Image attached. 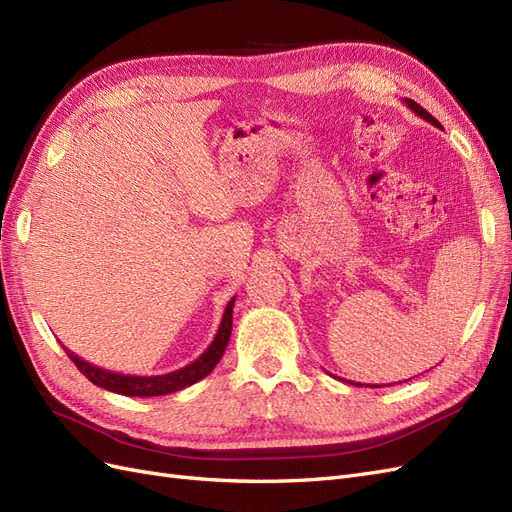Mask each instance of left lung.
<instances>
[{"instance_id": "obj_1", "label": "left lung", "mask_w": 512, "mask_h": 512, "mask_svg": "<svg viewBox=\"0 0 512 512\" xmlns=\"http://www.w3.org/2000/svg\"><path fill=\"white\" fill-rule=\"evenodd\" d=\"M404 104L410 108V111L414 113V115H418V117H421V119H425V121H429L431 123V126H436V128H440V121H436V117H431L427 111H425V108L421 106V104H416L414 100H410V98H406L404 100ZM350 384H354V386H363L361 382H350ZM391 386V384H389Z\"/></svg>"}]
</instances>
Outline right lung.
Returning a JSON list of instances; mask_svg holds the SVG:
<instances>
[{"mask_svg": "<svg viewBox=\"0 0 512 512\" xmlns=\"http://www.w3.org/2000/svg\"><path fill=\"white\" fill-rule=\"evenodd\" d=\"M232 307H235V297H232L224 309V316L220 322V329L215 333L213 342L209 348L198 356L196 361L190 365H185L181 369L170 371V374L162 376H128V374H117V371L111 369H102L98 365H91L81 356H76L70 352L66 346V354L72 359V363L79 367L81 374L89 378L96 386H102L106 391H113L119 395H128V397H158V395H168L185 389V386H192L198 380L207 378L213 367L220 363L222 354L228 346L230 331H232Z\"/></svg>", "mask_w": 512, "mask_h": 512, "instance_id": "right-lung-1", "label": "right lung"}]
</instances>
